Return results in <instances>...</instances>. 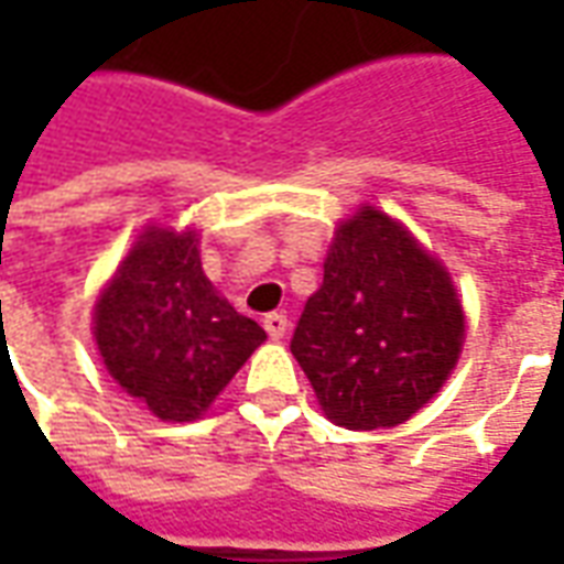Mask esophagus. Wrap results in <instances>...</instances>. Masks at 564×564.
Listing matches in <instances>:
<instances>
[{
    "label": "esophagus",
    "instance_id": "esophagus-1",
    "mask_svg": "<svg viewBox=\"0 0 564 564\" xmlns=\"http://www.w3.org/2000/svg\"><path fill=\"white\" fill-rule=\"evenodd\" d=\"M262 326H265L269 338H274V341L286 335V317H283V314H278V311H274V314H265V317H262Z\"/></svg>",
    "mask_w": 564,
    "mask_h": 564
}]
</instances>
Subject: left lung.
<instances>
[{"instance_id": "8db88e82", "label": "left lung", "mask_w": 564, "mask_h": 564, "mask_svg": "<svg viewBox=\"0 0 564 564\" xmlns=\"http://www.w3.org/2000/svg\"><path fill=\"white\" fill-rule=\"evenodd\" d=\"M465 317L444 265L362 208L335 232L290 350L332 423L383 429L416 414L456 366Z\"/></svg>"}]
</instances>
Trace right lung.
<instances>
[{
    "label": "right lung",
    "mask_w": 564,
    "mask_h": 564,
    "mask_svg": "<svg viewBox=\"0 0 564 564\" xmlns=\"http://www.w3.org/2000/svg\"><path fill=\"white\" fill-rule=\"evenodd\" d=\"M262 341V326L210 286L193 232L141 235L96 302L108 375L160 420H196Z\"/></svg>",
    "instance_id": "add662e5"
}]
</instances>
